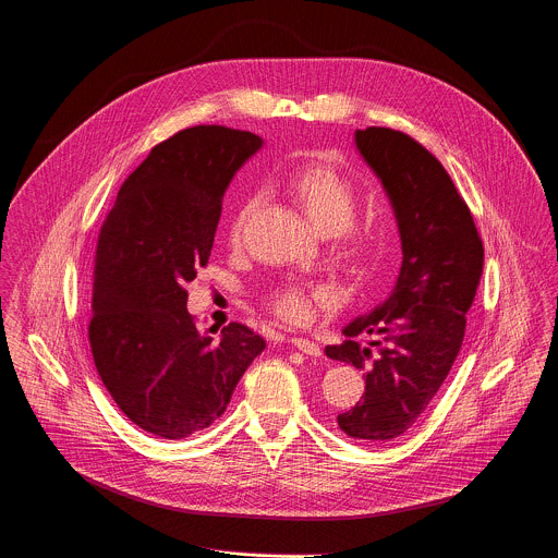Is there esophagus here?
<instances>
[{
    "mask_svg": "<svg viewBox=\"0 0 558 558\" xmlns=\"http://www.w3.org/2000/svg\"><path fill=\"white\" fill-rule=\"evenodd\" d=\"M291 343H293V345H295L300 352H304V354H308V356H319V354H322L319 345H317L315 341H311V339L293 337V339H291Z\"/></svg>",
    "mask_w": 558,
    "mask_h": 558,
    "instance_id": "34e87169",
    "label": "esophagus"
}]
</instances>
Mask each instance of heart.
<instances>
[{
  "instance_id": "1",
  "label": "heart",
  "mask_w": 558,
  "mask_h": 558,
  "mask_svg": "<svg viewBox=\"0 0 558 558\" xmlns=\"http://www.w3.org/2000/svg\"><path fill=\"white\" fill-rule=\"evenodd\" d=\"M289 193L311 221V226L324 234V236H337V241L343 245V250L352 256H359L367 250L369 232L356 228L352 221L359 210V197L354 185L335 168L324 163H308L300 170H295L289 181ZM256 202L250 199L243 204L239 215L232 221L230 239L232 243L241 241L243 228L254 213ZM330 291L324 287H298L287 284L271 293L269 302L278 317L291 322V324H304L311 319L315 304L328 302Z\"/></svg>"
}]
</instances>
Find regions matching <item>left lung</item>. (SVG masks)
Returning a JSON list of instances; mask_svg holds the SVG:
<instances>
[{
  "mask_svg": "<svg viewBox=\"0 0 558 558\" xmlns=\"http://www.w3.org/2000/svg\"><path fill=\"white\" fill-rule=\"evenodd\" d=\"M363 161L395 210L403 263L390 298L343 326L326 356L363 369L361 401L337 416L339 429L369 445L405 434L440 390L460 352L484 247L471 210L445 166L414 137L367 126L354 131ZM359 333L375 336L361 347Z\"/></svg>",
  "mask_w": 558,
  "mask_h": 558,
  "instance_id": "obj_1",
  "label": "left lung"
}]
</instances>
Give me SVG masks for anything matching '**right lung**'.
<instances>
[{
  "label": "right lung",
  "mask_w": 558,
  "mask_h": 558,
  "mask_svg": "<svg viewBox=\"0 0 558 558\" xmlns=\"http://www.w3.org/2000/svg\"><path fill=\"white\" fill-rule=\"evenodd\" d=\"M263 137L193 126L153 146L126 177L96 247L89 343L98 375L131 423L181 440L228 408L265 339L232 322L199 332L185 284L208 265L221 204Z\"/></svg>",
  "instance_id": "right-lung-1"
}]
</instances>
